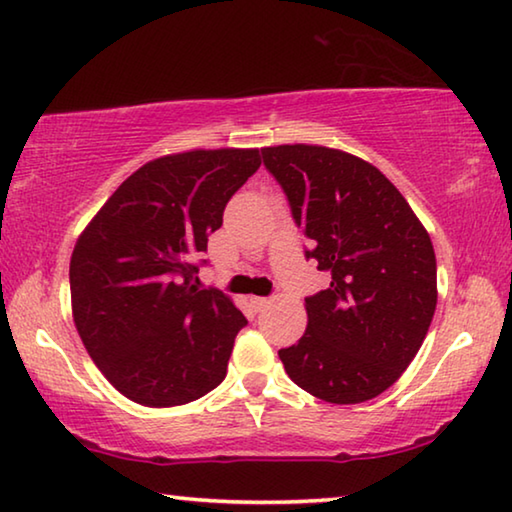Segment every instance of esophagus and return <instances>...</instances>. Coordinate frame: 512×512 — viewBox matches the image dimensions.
<instances>
[{
    "label": "esophagus",
    "instance_id": "1",
    "mask_svg": "<svg viewBox=\"0 0 512 512\" xmlns=\"http://www.w3.org/2000/svg\"><path fill=\"white\" fill-rule=\"evenodd\" d=\"M268 302H271V300H268V298H262V296H253V298H250V305H253V309H255V311L264 309V307L268 305Z\"/></svg>",
    "mask_w": 512,
    "mask_h": 512
}]
</instances>
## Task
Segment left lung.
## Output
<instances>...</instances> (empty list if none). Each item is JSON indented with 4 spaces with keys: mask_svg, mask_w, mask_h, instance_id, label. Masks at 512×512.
Returning a JSON list of instances; mask_svg holds the SVG:
<instances>
[{
    "mask_svg": "<svg viewBox=\"0 0 512 512\" xmlns=\"http://www.w3.org/2000/svg\"><path fill=\"white\" fill-rule=\"evenodd\" d=\"M329 287L305 298L307 332L282 348L291 381L318 400L384 393L418 354L436 311V255L406 198L377 167L309 144L262 149Z\"/></svg>",
    "mask_w": 512,
    "mask_h": 512,
    "instance_id": "left-lung-1",
    "label": "left lung"
}]
</instances>
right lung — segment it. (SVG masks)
Wrapping results in <instances>:
<instances>
[{"mask_svg": "<svg viewBox=\"0 0 512 512\" xmlns=\"http://www.w3.org/2000/svg\"><path fill=\"white\" fill-rule=\"evenodd\" d=\"M257 149L164 155L117 187L69 262L79 336L121 395L164 409L225 379L246 316L219 289H198L207 237L259 169Z\"/></svg>", "mask_w": 512, "mask_h": 512, "instance_id": "1", "label": "right lung"}]
</instances>
